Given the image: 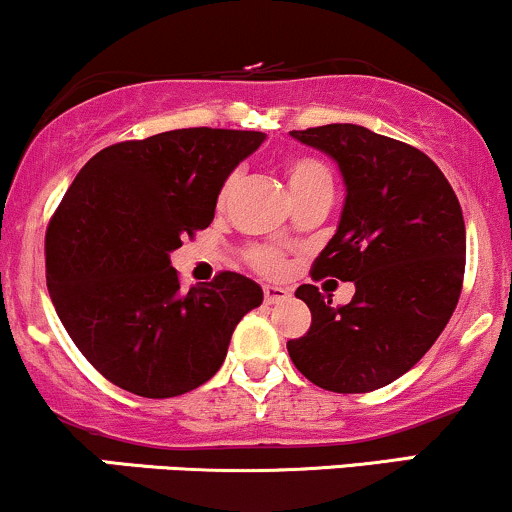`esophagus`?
<instances>
[{
  "label": "esophagus",
  "mask_w": 512,
  "mask_h": 512,
  "mask_svg": "<svg viewBox=\"0 0 512 512\" xmlns=\"http://www.w3.org/2000/svg\"><path fill=\"white\" fill-rule=\"evenodd\" d=\"M290 290L282 285H266L263 287V299H266V304H278V302H285L287 297H290Z\"/></svg>",
  "instance_id": "1"
}]
</instances>
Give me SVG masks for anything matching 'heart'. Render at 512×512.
<instances>
[{
	"label": "heart",
	"instance_id": "obj_1",
	"mask_svg": "<svg viewBox=\"0 0 512 512\" xmlns=\"http://www.w3.org/2000/svg\"><path fill=\"white\" fill-rule=\"evenodd\" d=\"M237 177H230L222 184L218 203L225 206L227 198H230ZM287 186H290L294 203L306 201V198H318V196H330L333 198V172L323 160L318 158H292L287 162ZM251 261L258 270L263 273H278L282 266V256L273 249H258L251 254Z\"/></svg>",
	"mask_w": 512,
	"mask_h": 512
}]
</instances>
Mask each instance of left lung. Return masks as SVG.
<instances>
[{"label": "left lung", "mask_w": 512, "mask_h": 512, "mask_svg": "<svg viewBox=\"0 0 512 512\" xmlns=\"http://www.w3.org/2000/svg\"><path fill=\"white\" fill-rule=\"evenodd\" d=\"M335 160L345 184L338 230L314 278L354 282L345 306L297 287L311 328L287 342L294 366L333 393H369L412 369L458 306L465 220L453 186L422 150L359 124L290 131Z\"/></svg>", "instance_id": "left-lung-1"}]
</instances>
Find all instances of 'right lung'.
Wrapping results in <instances>:
<instances>
[{"mask_svg":"<svg viewBox=\"0 0 512 512\" xmlns=\"http://www.w3.org/2000/svg\"><path fill=\"white\" fill-rule=\"evenodd\" d=\"M261 131L174 129L93 155L47 227V290L95 369L141 398L213 378L263 290L239 273L179 290L170 254L213 222L222 184Z\"/></svg>","mask_w":512,"mask_h":512,"instance_id":"right-lung-1","label":"right lung"}]
</instances>
